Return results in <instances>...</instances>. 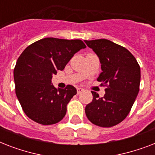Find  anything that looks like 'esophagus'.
I'll return each mask as SVG.
<instances>
[{
  "label": "esophagus",
  "mask_w": 155,
  "mask_h": 155,
  "mask_svg": "<svg viewBox=\"0 0 155 155\" xmlns=\"http://www.w3.org/2000/svg\"><path fill=\"white\" fill-rule=\"evenodd\" d=\"M84 91V89L83 88V87H77V93L78 94H80L81 92H83Z\"/></svg>",
  "instance_id": "obj_1"
}]
</instances>
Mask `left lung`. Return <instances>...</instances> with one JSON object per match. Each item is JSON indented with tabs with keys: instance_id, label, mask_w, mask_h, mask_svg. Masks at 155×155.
<instances>
[{
	"instance_id": "left-lung-1",
	"label": "left lung",
	"mask_w": 155,
	"mask_h": 155,
	"mask_svg": "<svg viewBox=\"0 0 155 155\" xmlns=\"http://www.w3.org/2000/svg\"><path fill=\"white\" fill-rule=\"evenodd\" d=\"M85 43L97 54L102 72L97 80L107 85L100 98L92 92L93 100L85 107L87 119L101 127H112L121 122L130 113L139 92L141 70L136 58L126 48L107 39Z\"/></svg>"
}]
</instances>
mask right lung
<instances>
[{
	"label": "right lung",
	"mask_w": 155,
	"mask_h": 155,
	"mask_svg": "<svg viewBox=\"0 0 155 155\" xmlns=\"http://www.w3.org/2000/svg\"><path fill=\"white\" fill-rule=\"evenodd\" d=\"M85 47L80 39L46 38L24 50L18 58L13 78L16 95L28 117L46 125L58 123L64 117L67 104L77 91L72 85L57 89L51 79Z\"/></svg>",
	"instance_id": "right-lung-1"
}]
</instances>
